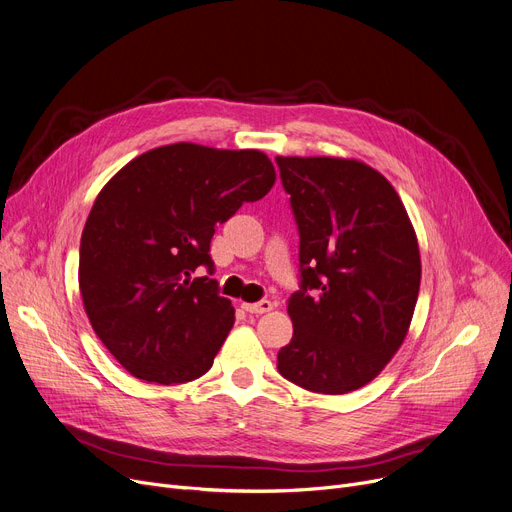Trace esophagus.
Returning a JSON list of instances; mask_svg holds the SVG:
<instances>
[{
	"label": "esophagus",
	"instance_id": "1",
	"mask_svg": "<svg viewBox=\"0 0 512 512\" xmlns=\"http://www.w3.org/2000/svg\"><path fill=\"white\" fill-rule=\"evenodd\" d=\"M242 309H245L247 313H253V315H261V313H267L274 309V303L272 301H259V303H242Z\"/></svg>",
	"mask_w": 512,
	"mask_h": 512
}]
</instances>
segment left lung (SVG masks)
<instances>
[{
  "label": "left lung",
  "mask_w": 512,
  "mask_h": 512,
  "mask_svg": "<svg viewBox=\"0 0 512 512\" xmlns=\"http://www.w3.org/2000/svg\"><path fill=\"white\" fill-rule=\"evenodd\" d=\"M276 161L301 234L278 371L319 394L359 390L407 338L421 282L415 228L394 186L359 159Z\"/></svg>",
  "instance_id": "8db88e82"
}]
</instances>
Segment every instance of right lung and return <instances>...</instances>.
I'll use <instances>...</instances> for the list:
<instances>
[{"label":"right lung","instance_id":"1","mask_svg":"<svg viewBox=\"0 0 512 512\" xmlns=\"http://www.w3.org/2000/svg\"><path fill=\"white\" fill-rule=\"evenodd\" d=\"M274 164L257 149L174 143L110 178L80 236L78 288L103 346L134 378L184 384L213 365L234 326L213 272L215 226L270 193Z\"/></svg>","mask_w":512,"mask_h":512}]
</instances>
